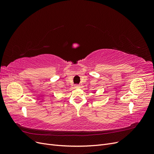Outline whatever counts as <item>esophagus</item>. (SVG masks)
<instances>
[{
    "mask_svg": "<svg viewBox=\"0 0 154 154\" xmlns=\"http://www.w3.org/2000/svg\"><path fill=\"white\" fill-rule=\"evenodd\" d=\"M80 87V85H78V84L74 85V87H75V88H78V87Z\"/></svg>",
    "mask_w": 154,
    "mask_h": 154,
    "instance_id": "1",
    "label": "esophagus"
}]
</instances>
